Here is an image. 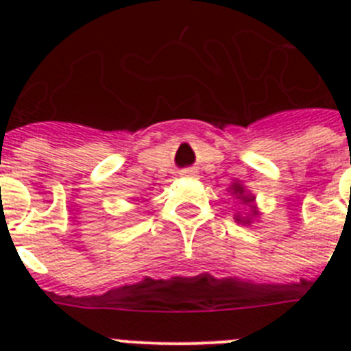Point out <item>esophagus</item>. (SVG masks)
I'll list each match as a JSON object with an SVG mask.
<instances>
[{"label": "esophagus", "mask_w": 351, "mask_h": 351, "mask_svg": "<svg viewBox=\"0 0 351 351\" xmlns=\"http://www.w3.org/2000/svg\"><path fill=\"white\" fill-rule=\"evenodd\" d=\"M195 172H197L195 169H184L181 170V176L182 178H191V176H195Z\"/></svg>", "instance_id": "esophagus-1"}]
</instances>
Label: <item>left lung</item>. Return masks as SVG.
<instances>
[{"instance_id":"obj_1","label":"left lung","mask_w":351,"mask_h":351,"mask_svg":"<svg viewBox=\"0 0 351 351\" xmlns=\"http://www.w3.org/2000/svg\"><path fill=\"white\" fill-rule=\"evenodd\" d=\"M230 191H232V195H235V198H241L244 204H251L253 200H255V197H253V195H246L244 188L239 184V182H234V184H232ZM255 214H256V210H253V216H255ZM235 219L241 223H251V218L246 219V218H241V216H235Z\"/></svg>"}]
</instances>
